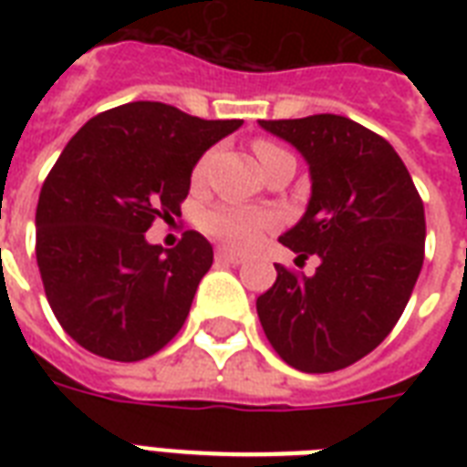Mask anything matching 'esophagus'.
Instances as JSON below:
<instances>
[{"mask_svg": "<svg viewBox=\"0 0 467 467\" xmlns=\"http://www.w3.org/2000/svg\"><path fill=\"white\" fill-rule=\"evenodd\" d=\"M215 262H218V264H242L244 259H242L240 254L230 252V249L220 247V249H215Z\"/></svg>", "mask_w": 467, "mask_h": 467, "instance_id": "esophagus-1", "label": "esophagus"}]
</instances>
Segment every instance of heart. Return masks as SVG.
I'll return each instance as SVG.
<instances>
[{
    "mask_svg": "<svg viewBox=\"0 0 467 467\" xmlns=\"http://www.w3.org/2000/svg\"><path fill=\"white\" fill-rule=\"evenodd\" d=\"M285 150L269 140H256L254 142V155L259 164H269L274 157L284 155ZM205 164L208 160H201L193 169V179H201L205 174ZM201 225L211 237L220 240L223 244L233 249H249L254 247L259 237L264 233H269L271 227H276V215L262 208H252V205L242 203H223L215 205L213 211H208L201 220Z\"/></svg>",
    "mask_w": 467,
    "mask_h": 467,
    "instance_id": "obj_1",
    "label": "heart"
}]
</instances>
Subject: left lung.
Masks as SVG:
<instances>
[{"mask_svg":"<svg viewBox=\"0 0 467 467\" xmlns=\"http://www.w3.org/2000/svg\"><path fill=\"white\" fill-rule=\"evenodd\" d=\"M306 157L312 193L298 225L278 237L315 276L276 264L256 298L266 339L288 366L332 373L370 354L398 325L424 264V203L392 145L356 120L317 113L259 120Z\"/></svg>","mask_w":467,"mask_h":467,"instance_id":"obj_1","label":"left lung"}]
</instances>
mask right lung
Masks as SVG:
<instances>
[{"label": "right lung", "mask_w": 467, "mask_h": 467, "mask_svg": "<svg viewBox=\"0 0 467 467\" xmlns=\"http://www.w3.org/2000/svg\"><path fill=\"white\" fill-rule=\"evenodd\" d=\"M242 120H203L133 101L87 120L50 169L36 208V259L62 329L111 361H142L174 339L213 247L196 230L174 249L145 240L182 215L191 171Z\"/></svg>", "instance_id": "add662e5"}]
</instances>
